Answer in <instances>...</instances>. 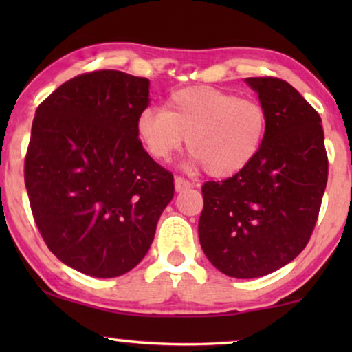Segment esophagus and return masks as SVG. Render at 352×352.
<instances>
[{"instance_id": "34e87169", "label": "esophagus", "mask_w": 352, "mask_h": 352, "mask_svg": "<svg viewBox=\"0 0 352 352\" xmlns=\"http://www.w3.org/2000/svg\"><path fill=\"white\" fill-rule=\"evenodd\" d=\"M194 186L189 179H186V177H181V176H176L175 177V187L177 192H182V190H187L190 189V187Z\"/></svg>"}]
</instances>
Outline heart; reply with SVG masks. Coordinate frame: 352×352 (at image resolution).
Wrapping results in <instances>:
<instances>
[{"label": "heart", "instance_id": "heart-1", "mask_svg": "<svg viewBox=\"0 0 352 352\" xmlns=\"http://www.w3.org/2000/svg\"><path fill=\"white\" fill-rule=\"evenodd\" d=\"M267 129L261 100L211 86L177 89L163 109L146 107L136 118L139 141L153 160H170L187 138L194 162L214 177L245 170L263 148Z\"/></svg>", "mask_w": 352, "mask_h": 352}]
</instances>
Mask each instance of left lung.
I'll return each mask as SVG.
<instances>
[{
    "instance_id": "left-lung-1",
    "label": "left lung",
    "mask_w": 352,
    "mask_h": 352,
    "mask_svg": "<svg viewBox=\"0 0 352 352\" xmlns=\"http://www.w3.org/2000/svg\"><path fill=\"white\" fill-rule=\"evenodd\" d=\"M247 83L269 112L266 141L237 175L201 186L200 245L229 277L253 278L293 261L309 242L329 179L317 110L276 76Z\"/></svg>"
}]
</instances>
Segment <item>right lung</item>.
<instances>
[{
  "mask_svg": "<svg viewBox=\"0 0 352 352\" xmlns=\"http://www.w3.org/2000/svg\"><path fill=\"white\" fill-rule=\"evenodd\" d=\"M147 78L94 70L38 105L25 166L36 228L67 266L93 277L131 271L155 235L175 179L144 151L136 118Z\"/></svg>",
  "mask_w": 352,
  "mask_h": 352,
  "instance_id": "add662e5",
  "label": "right lung"
}]
</instances>
